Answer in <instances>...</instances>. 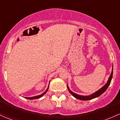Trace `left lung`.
<instances>
[{"label": "left lung", "mask_w": 120, "mask_h": 120, "mask_svg": "<svg viewBox=\"0 0 120 120\" xmlns=\"http://www.w3.org/2000/svg\"><path fill=\"white\" fill-rule=\"evenodd\" d=\"M112 76H113V66H112V72H111V75H110L109 77L108 78V80L107 81V82L105 84V85H104L102 87L100 88L99 90H98V91H96V92L90 95H87V96H84V95H78L77 94L73 93V91L70 90L69 87L67 85V87H68V89L69 91V93L72 95L73 96H74V98H75L76 99H78L81 100H89L91 99H93L95 98L98 97L101 95L103 93H104V92L107 89V88L108 87V86H109L110 83H111V80H112Z\"/></svg>", "instance_id": "8db88e82"}]
</instances>
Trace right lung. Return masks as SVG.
Returning <instances> with one entry per match:
<instances>
[{
    "instance_id": "right-lung-1",
    "label": "right lung",
    "mask_w": 120,
    "mask_h": 120,
    "mask_svg": "<svg viewBox=\"0 0 120 120\" xmlns=\"http://www.w3.org/2000/svg\"><path fill=\"white\" fill-rule=\"evenodd\" d=\"M49 86H48L47 90L45 91L43 93H42V94L39 95H37V96H32V97H25V98L27 99H30V100H33V99H39V98H40L42 97V96L47 93V91L48 90H49Z\"/></svg>"
}]
</instances>
